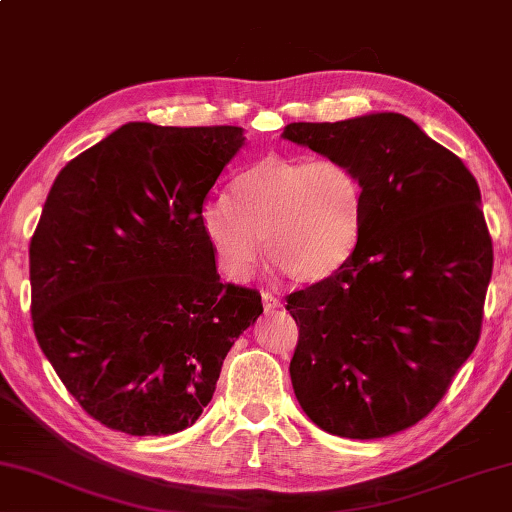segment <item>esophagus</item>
<instances>
[{"label": "esophagus", "mask_w": 512, "mask_h": 512, "mask_svg": "<svg viewBox=\"0 0 512 512\" xmlns=\"http://www.w3.org/2000/svg\"><path fill=\"white\" fill-rule=\"evenodd\" d=\"M263 305H265V312H274V310H278V307H281V298H278V294L265 289V292H263Z\"/></svg>", "instance_id": "1"}]
</instances>
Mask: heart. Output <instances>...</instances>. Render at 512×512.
Listing matches in <instances>:
<instances>
[{
	"label": "heart",
	"mask_w": 512,
	"mask_h": 512,
	"mask_svg": "<svg viewBox=\"0 0 512 512\" xmlns=\"http://www.w3.org/2000/svg\"><path fill=\"white\" fill-rule=\"evenodd\" d=\"M365 218L363 182L339 158L267 153L231 180L229 198L202 207L200 227L220 274L245 281L267 258L298 283L325 281L347 265Z\"/></svg>",
	"instance_id": "heart-1"
}]
</instances>
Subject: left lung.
Wrapping results in <instances>:
<instances>
[{"instance_id":"1","label":"left lung","mask_w":512,"mask_h":512,"mask_svg":"<svg viewBox=\"0 0 512 512\" xmlns=\"http://www.w3.org/2000/svg\"><path fill=\"white\" fill-rule=\"evenodd\" d=\"M283 138L347 162L365 189L347 265L287 296L294 394L330 435H394L437 408L479 341L493 276L479 185L401 113L292 122Z\"/></svg>"}]
</instances>
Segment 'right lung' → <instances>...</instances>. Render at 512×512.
<instances>
[{"label":"right lung","instance_id":"right-lung-1","mask_svg":"<svg viewBox=\"0 0 512 512\" xmlns=\"http://www.w3.org/2000/svg\"><path fill=\"white\" fill-rule=\"evenodd\" d=\"M243 142L240 127L129 122L48 191L28 249L33 330L106 428L149 437L194 426L229 347L263 314L258 289L220 283L200 227Z\"/></svg>","mask_w":512,"mask_h":512}]
</instances>
